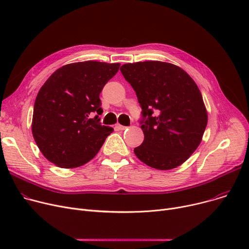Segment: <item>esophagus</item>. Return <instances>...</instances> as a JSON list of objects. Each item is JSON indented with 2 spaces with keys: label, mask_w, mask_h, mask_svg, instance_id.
I'll return each instance as SVG.
<instances>
[{
  "label": "esophagus",
  "mask_w": 249,
  "mask_h": 249,
  "mask_svg": "<svg viewBox=\"0 0 249 249\" xmlns=\"http://www.w3.org/2000/svg\"><path fill=\"white\" fill-rule=\"evenodd\" d=\"M127 127L126 126H123V125H120V124H116L115 125V129L116 130H125Z\"/></svg>",
  "instance_id": "1"
}]
</instances>
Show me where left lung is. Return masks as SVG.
Here are the masks:
<instances>
[{"label": "left lung", "mask_w": 249, "mask_h": 249, "mask_svg": "<svg viewBox=\"0 0 249 249\" xmlns=\"http://www.w3.org/2000/svg\"><path fill=\"white\" fill-rule=\"evenodd\" d=\"M120 71L142 109L144 140L135 155L160 171L184 163L198 148L208 122L198 86L184 70L162 61L126 63Z\"/></svg>", "instance_id": "1"}]
</instances>
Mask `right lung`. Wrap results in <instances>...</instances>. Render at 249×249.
Returning a JSON list of instances; mask_svg holds the SVG:
<instances>
[{
  "label": "right lung",
  "mask_w": 249,
  "mask_h": 249,
  "mask_svg": "<svg viewBox=\"0 0 249 249\" xmlns=\"http://www.w3.org/2000/svg\"><path fill=\"white\" fill-rule=\"evenodd\" d=\"M120 63L83 61L63 65L39 89L33 109L32 134L52 163L72 168L99 152L113 128L100 122V93ZM98 115L93 118L91 115Z\"/></svg>",
  "instance_id": "1"
}]
</instances>
